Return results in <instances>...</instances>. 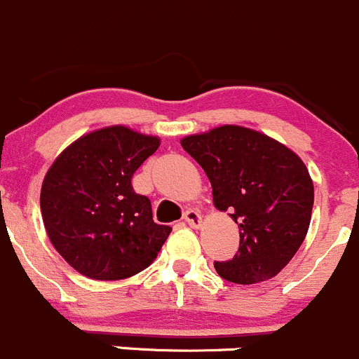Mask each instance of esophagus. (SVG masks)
Returning a JSON list of instances; mask_svg holds the SVG:
<instances>
[{"mask_svg":"<svg viewBox=\"0 0 359 359\" xmlns=\"http://www.w3.org/2000/svg\"><path fill=\"white\" fill-rule=\"evenodd\" d=\"M183 219L191 226V229H198L202 223V216L198 215L195 209H188V211L183 215Z\"/></svg>","mask_w":359,"mask_h":359,"instance_id":"1","label":"esophagus"}]
</instances>
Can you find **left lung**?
<instances>
[{"mask_svg":"<svg viewBox=\"0 0 359 359\" xmlns=\"http://www.w3.org/2000/svg\"><path fill=\"white\" fill-rule=\"evenodd\" d=\"M211 181L212 202L239 225V251L215 262L223 279L255 285L278 276L307 236L314 184L295 151L267 134L222 126L181 140Z\"/></svg>","mask_w":359,"mask_h":359,"instance_id":"left-lung-1","label":"left lung"}]
</instances>
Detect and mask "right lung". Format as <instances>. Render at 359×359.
<instances>
[{
	"label": "right lung",
	"instance_id": "1",
	"mask_svg": "<svg viewBox=\"0 0 359 359\" xmlns=\"http://www.w3.org/2000/svg\"><path fill=\"white\" fill-rule=\"evenodd\" d=\"M158 147L157 136L104 127L73 141L45 175L40 205L48 239L85 278L118 281L144 271L171 233L130 183Z\"/></svg>",
	"mask_w": 359,
	"mask_h": 359
}]
</instances>
